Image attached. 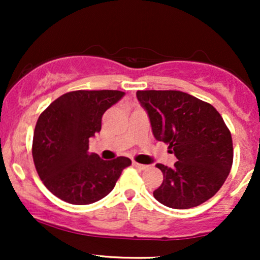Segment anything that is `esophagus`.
I'll return each instance as SVG.
<instances>
[{"instance_id":"1","label":"esophagus","mask_w":260,"mask_h":260,"mask_svg":"<svg viewBox=\"0 0 260 260\" xmlns=\"http://www.w3.org/2000/svg\"><path fill=\"white\" fill-rule=\"evenodd\" d=\"M133 165L136 166L137 169H139V170H147L148 169L147 165H143V164H138V162H136V161H133Z\"/></svg>"}]
</instances>
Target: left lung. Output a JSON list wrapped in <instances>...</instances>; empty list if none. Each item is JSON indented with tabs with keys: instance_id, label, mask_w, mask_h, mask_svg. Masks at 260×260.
<instances>
[{
	"instance_id": "left-lung-1",
	"label": "left lung",
	"mask_w": 260,
	"mask_h": 260,
	"mask_svg": "<svg viewBox=\"0 0 260 260\" xmlns=\"http://www.w3.org/2000/svg\"><path fill=\"white\" fill-rule=\"evenodd\" d=\"M137 98L148 111L154 137L178 160L174 168L156 164L164 181L155 199L172 209H189L215 196L234 161L231 132L215 107L178 90H138Z\"/></svg>"
}]
</instances>
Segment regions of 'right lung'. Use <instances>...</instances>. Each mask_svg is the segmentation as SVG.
<instances>
[{
	"label": "right lung",
	"mask_w": 260,
	"mask_h": 260,
	"mask_svg": "<svg viewBox=\"0 0 260 260\" xmlns=\"http://www.w3.org/2000/svg\"><path fill=\"white\" fill-rule=\"evenodd\" d=\"M124 95L120 90H76L52 101L39 116L32 159L45 187L62 201L91 204L115 187L128 157L103 160L89 153V138L100 132L104 112Z\"/></svg>",
	"instance_id": "obj_1"
}]
</instances>
